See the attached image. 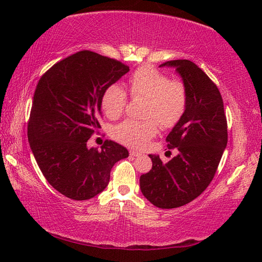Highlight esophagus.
Masks as SVG:
<instances>
[{
  "mask_svg": "<svg viewBox=\"0 0 262 262\" xmlns=\"http://www.w3.org/2000/svg\"><path fill=\"white\" fill-rule=\"evenodd\" d=\"M129 154L132 155V157H141V153H138V152H136V151H132V149H130V151H129Z\"/></svg>",
  "mask_w": 262,
  "mask_h": 262,
  "instance_id": "1",
  "label": "esophagus"
}]
</instances>
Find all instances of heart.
I'll use <instances>...</instances> for the list:
<instances>
[{
  "label": "heart",
  "instance_id": "b5f03b06",
  "mask_svg": "<svg viewBox=\"0 0 262 262\" xmlns=\"http://www.w3.org/2000/svg\"><path fill=\"white\" fill-rule=\"evenodd\" d=\"M132 97L145 98V120L126 119L113 130L115 140L133 148H144L163 128H173L186 113L188 92L182 82L173 80L151 66H142L128 80ZM127 104V93L119 84H111L102 93L101 108L110 119L122 115Z\"/></svg>",
  "mask_w": 262,
  "mask_h": 262
}]
</instances>
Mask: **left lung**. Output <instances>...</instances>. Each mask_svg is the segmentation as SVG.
<instances>
[{
    "mask_svg": "<svg viewBox=\"0 0 262 262\" xmlns=\"http://www.w3.org/2000/svg\"><path fill=\"white\" fill-rule=\"evenodd\" d=\"M160 68H173L188 92L182 119L166 136L168 148L178 154L163 163L149 154L152 169L140 178L141 191L159 208H176L192 202L216 173L227 144V124L219 89L205 72L188 59L169 60Z\"/></svg>",
    "mask_w": 262,
    "mask_h": 262,
    "instance_id": "obj_1",
    "label": "left lung"
}]
</instances>
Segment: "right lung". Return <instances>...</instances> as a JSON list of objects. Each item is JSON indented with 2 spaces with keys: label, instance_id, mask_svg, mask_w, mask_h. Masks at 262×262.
<instances>
[{
  "label": "right lung",
  "instance_id": "obj_1",
  "mask_svg": "<svg viewBox=\"0 0 262 262\" xmlns=\"http://www.w3.org/2000/svg\"><path fill=\"white\" fill-rule=\"evenodd\" d=\"M129 72L118 60L82 51L52 66L38 82L28 124V141L43 177L68 198L86 200L103 191L127 148L105 141L88 147L100 128L105 88Z\"/></svg>",
  "mask_w": 262,
  "mask_h": 262
}]
</instances>
